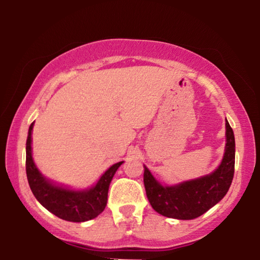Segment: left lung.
<instances>
[{"instance_id": "obj_1", "label": "left lung", "mask_w": 260, "mask_h": 260, "mask_svg": "<svg viewBox=\"0 0 260 260\" xmlns=\"http://www.w3.org/2000/svg\"><path fill=\"white\" fill-rule=\"evenodd\" d=\"M236 141L226 119V147L218 169L209 175L184 181L175 186H162L144 167L145 193L151 207L167 218L191 220L215 206L230 189L234 175Z\"/></svg>"}]
</instances>
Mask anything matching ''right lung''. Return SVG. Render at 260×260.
Segmentation results:
<instances>
[{
  "instance_id": "1",
  "label": "right lung",
  "mask_w": 260,
  "mask_h": 260,
  "mask_svg": "<svg viewBox=\"0 0 260 260\" xmlns=\"http://www.w3.org/2000/svg\"><path fill=\"white\" fill-rule=\"evenodd\" d=\"M33 125L34 123H31L26 143V173L28 183L34 197L46 209L66 221L83 222L94 219L105 209L109 186L123 161L110 167L103 174L95 186L90 189L72 190L56 186L41 175L31 157Z\"/></svg>"
}]
</instances>
